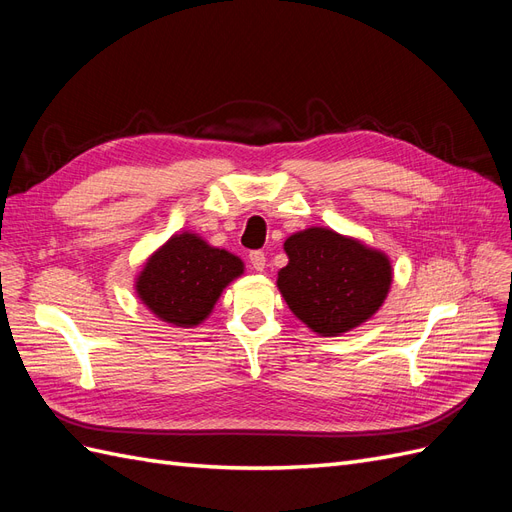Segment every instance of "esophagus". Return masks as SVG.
I'll return each instance as SVG.
<instances>
[{
    "mask_svg": "<svg viewBox=\"0 0 512 512\" xmlns=\"http://www.w3.org/2000/svg\"><path fill=\"white\" fill-rule=\"evenodd\" d=\"M250 262H252V267H254L256 271H265V267H267V256H265V252L254 250V252H250Z\"/></svg>",
    "mask_w": 512,
    "mask_h": 512,
    "instance_id": "obj_1",
    "label": "esophagus"
}]
</instances>
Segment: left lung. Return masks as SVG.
<instances>
[{
  "label": "left lung",
  "instance_id": "left-lung-1",
  "mask_svg": "<svg viewBox=\"0 0 512 512\" xmlns=\"http://www.w3.org/2000/svg\"><path fill=\"white\" fill-rule=\"evenodd\" d=\"M284 250L288 265L277 288L292 314L322 337L359 327L389 294V258L361 241L314 226L288 237Z\"/></svg>",
  "mask_w": 512,
  "mask_h": 512
}]
</instances>
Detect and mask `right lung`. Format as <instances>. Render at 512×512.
<instances>
[{"mask_svg": "<svg viewBox=\"0 0 512 512\" xmlns=\"http://www.w3.org/2000/svg\"><path fill=\"white\" fill-rule=\"evenodd\" d=\"M241 273V258L211 247L192 232H181L147 260L136 292L160 320L194 327L211 314L222 290Z\"/></svg>", "mask_w": 512, "mask_h": 512, "instance_id": "add662e5", "label": "right lung"}]
</instances>
